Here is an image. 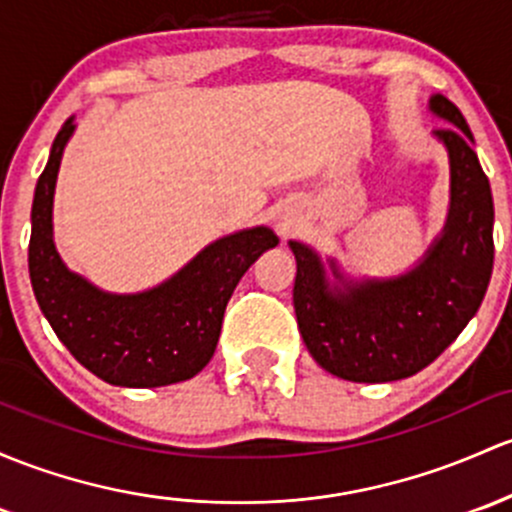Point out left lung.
I'll use <instances>...</instances> for the list:
<instances>
[{
	"label": "left lung",
	"instance_id": "obj_1",
	"mask_svg": "<svg viewBox=\"0 0 512 512\" xmlns=\"http://www.w3.org/2000/svg\"><path fill=\"white\" fill-rule=\"evenodd\" d=\"M434 131L449 153V214L442 234L403 276L349 280L337 261L288 241L298 261L293 305L312 359L354 383H388L430 366L481 307L493 271V197L464 114L432 95Z\"/></svg>",
	"mask_w": 512,
	"mask_h": 512
}]
</instances>
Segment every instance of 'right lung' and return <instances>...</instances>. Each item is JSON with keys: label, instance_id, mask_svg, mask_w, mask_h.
<instances>
[{"label": "right lung", "instance_id": "add662e5", "mask_svg": "<svg viewBox=\"0 0 512 512\" xmlns=\"http://www.w3.org/2000/svg\"><path fill=\"white\" fill-rule=\"evenodd\" d=\"M75 131H58L31 207L29 273L38 307L87 371L124 388L188 381L210 364L236 283L263 251L278 246L268 227L212 241L188 266L144 293H104L68 271L53 244V195L60 158Z\"/></svg>", "mask_w": 512, "mask_h": 512}]
</instances>
